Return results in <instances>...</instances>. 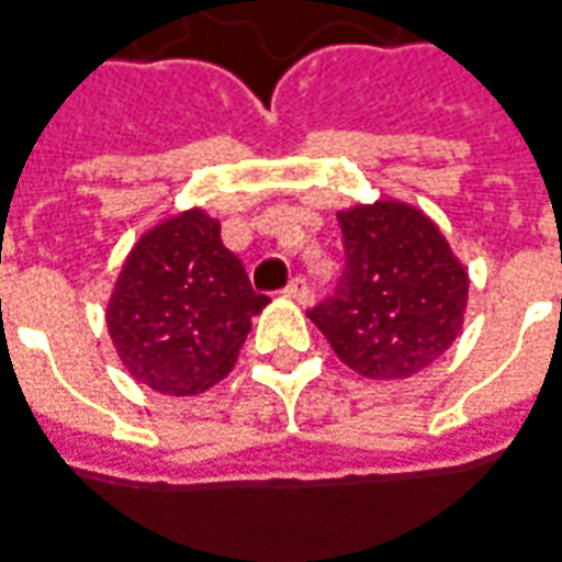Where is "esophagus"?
I'll use <instances>...</instances> for the list:
<instances>
[{"label": "esophagus", "instance_id": "obj_1", "mask_svg": "<svg viewBox=\"0 0 562 562\" xmlns=\"http://www.w3.org/2000/svg\"><path fill=\"white\" fill-rule=\"evenodd\" d=\"M282 294H285V297H292V301H297V304H307L310 301L307 280H304V277H294V280L285 285V292Z\"/></svg>", "mask_w": 562, "mask_h": 562}]
</instances>
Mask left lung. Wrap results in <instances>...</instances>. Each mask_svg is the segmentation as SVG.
Returning a JSON list of instances; mask_svg holds the SVG:
<instances>
[{
	"instance_id": "left-lung-1",
	"label": "left lung",
	"mask_w": 562,
	"mask_h": 562,
	"mask_svg": "<svg viewBox=\"0 0 562 562\" xmlns=\"http://www.w3.org/2000/svg\"><path fill=\"white\" fill-rule=\"evenodd\" d=\"M337 222L347 268L307 316L356 374H419L457 340L469 270L429 215L402 200L356 203Z\"/></svg>"
}]
</instances>
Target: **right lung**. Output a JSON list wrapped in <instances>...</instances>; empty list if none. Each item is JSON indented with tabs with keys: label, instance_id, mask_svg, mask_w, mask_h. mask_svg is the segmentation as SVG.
Listing matches in <instances>:
<instances>
[{
	"label": "right lung",
	"instance_id": "add662e5",
	"mask_svg": "<svg viewBox=\"0 0 562 562\" xmlns=\"http://www.w3.org/2000/svg\"><path fill=\"white\" fill-rule=\"evenodd\" d=\"M268 301L225 249L222 225L194 206L136 240L105 325L133 380L160 395H198L231 374Z\"/></svg>",
	"mask_w": 562,
	"mask_h": 562
}]
</instances>
